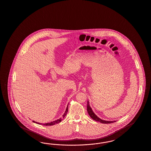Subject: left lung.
I'll use <instances>...</instances> for the list:
<instances>
[{
    "instance_id": "obj_1",
    "label": "left lung",
    "mask_w": 151,
    "mask_h": 151,
    "mask_svg": "<svg viewBox=\"0 0 151 151\" xmlns=\"http://www.w3.org/2000/svg\"><path fill=\"white\" fill-rule=\"evenodd\" d=\"M87 111H88V113L89 114V115L91 116V117L92 119H93L94 120L96 121H98V122H99L101 123L110 124V123H113L114 122H116V121H108L103 120L102 119H101L100 118H99L97 115L93 112L92 109H91V106L89 105V103L88 101L87 103Z\"/></svg>"
}]
</instances>
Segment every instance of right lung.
I'll use <instances>...</instances> for the list:
<instances>
[{
    "mask_svg": "<svg viewBox=\"0 0 151 151\" xmlns=\"http://www.w3.org/2000/svg\"><path fill=\"white\" fill-rule=\"evenodd\" d=\"M67 112H68V106H67V109H66V111H65V114H64L63 115V116H62V118H60V119H58V120L53 121L50 122H49V123H46V124L39 123V122H35V121H32V122H35V123H36V124H40V125H41V124H42V125H45V126H52V125H54L55 124H58L59 122H61V121L62 120V118H64V117H65V116L67 115Z\"/></svg>",
    "mask_w": 151,
    "mask_h": 151,
    "instance_id": "right-lung-1",
    "label": "right lung"
}]
</instances>
